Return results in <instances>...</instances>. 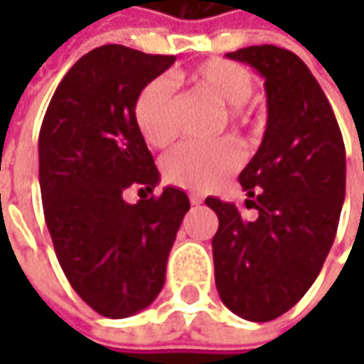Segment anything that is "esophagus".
I'll use <instances>...</instances> for the list:
<instances>
[{"mask_svg": "<svg viewBox=\"0 0 364 364\" xmlns=\"http://www.w3.org/2000/svg\"><path fill=\"white\" fill-rule=\"evenodd\" d=\"M190 203L200 204V203H203V196H200L198 192H190Z\"/></svg>", "mask_w": 364, "mask_h": 364, "instance_id": "34e87169", "label": "esophagus"}]
</instances>
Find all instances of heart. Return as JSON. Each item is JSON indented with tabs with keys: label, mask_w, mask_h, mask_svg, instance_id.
I'll list each match as a JSON object with an SVG mask.
<instances>
[{
	"label": "heart",
	"mask_w": 364,
	"mask_h": 364,
	"mask_svg": "<svg viewBox=\"0 0 364 364\" xmlns=\"http://www.w3.org/2000/svg\"><path fill=\"white\" fill-rule=\"evenodd\" d=\"M180 80L192 85L196 91L215 97L229 109L232 125L243 123L241 105H245L255 89L251 73L241 64L213 58L194 66L188 73H180ZM135 123L149 146L164 147L176 137V103L170 80L154 78L139 91L135 99ZM243 154L232 141L196 144L188 141L172 149L164 160L166 178L182 188L210 190L239 168Z\"/></svg>",
	"instance_id": "heart-1"
}]
</instances>
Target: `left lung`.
<instances>
[{"label":"left lung","instance_id":"1","mask_svg":"<svg viewBox=\"0 0 364 364\" xmlns=\"http://www.w3.org/2000/svg\"><path fill=\"white\" fill-rule=\"evenodd\" d=\"M227 56L265 78L267 127L239 174L245 206L257 217L206 198L218 217L215 282L232 314L269 322L304 298L326 261L343 210L346 151L328 99L300 56L272 44Z\"/></svg>","mask_w":364,"mask_h":364}]
</instances>
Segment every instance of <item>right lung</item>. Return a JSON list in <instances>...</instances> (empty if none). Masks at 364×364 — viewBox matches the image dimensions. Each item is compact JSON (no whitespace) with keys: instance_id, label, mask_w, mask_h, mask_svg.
I'll list each match as a JSON object with an SVG mask.
<instances>
[{"instance_id":"right-lung-1","label":"right lung","mask_w":364,"mask_h":364,"mask_svg":"<svg viewBox=\"0 0 364 364\" xmlns=\"http://www.w3.org/2000/svg\"><path fill=\"white\" fill-rule=\"evenodd\" d=\"M176 56L107 44L64 75L40 127L44 218L66 279L95 312L127 318L158 298L186 192L166 186L137 204L123 192L160 182L135 123V99Z\"/></svg>"}]
</instances>
